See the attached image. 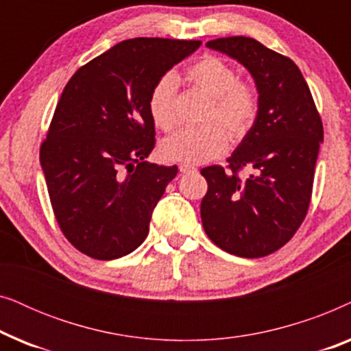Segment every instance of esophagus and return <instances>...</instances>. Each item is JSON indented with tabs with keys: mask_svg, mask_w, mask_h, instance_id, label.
Masks as SVG:
<instances>
[{
	"mask_svg": "<svg viewBox=\"0 0 351 351\" xmlns=\"http://www.w3.org/2000/svg\"><path fill=\"white\" fill-rule=\"evenodd\" d=\"M179 171L182 172V174H190V172H195L196 167L191 166V165H180L179 166Z\"/></svg>",
	"mask_w": 351,
	"mask_h": 351,
	"instance_id": "1",
	"label": "esophagus"
}]
</instances>
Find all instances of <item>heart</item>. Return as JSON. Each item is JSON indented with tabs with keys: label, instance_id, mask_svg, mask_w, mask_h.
Masks as SVG:
<instances>
[{
	"label": "heart",
	"instance_id": "obj_1",
	"mask_svg": "<svg viewBox=\"0 0 351 351\" xmlns=\"http://www.w3.org/2000/svg\"><path fill=\"white\" fill-rule=\"evenodd\" d=\"M185 78L196 89L210 97L206 113L208 123L201 128L180 129L161 145L167 161L201 165L227 150L228 137L243 141L258 114V94L251 83L238 80L234 69L215 56H204L185 70ZM177 81L165 75L156 81L148 95V112L156 128L171 131L176 126Z\"/></svg>",
	"mask_w": 351,
	"mask_h": 351
}]
</instances>
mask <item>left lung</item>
Returning a JSON list of instances; mask_svg holds the SVG:
<instances>
[{"label":"left lung","instance_id":"left-lung-1","mask_svg":"<svg viewBox=\"0 0 351 351\" xmlns=\"http://www.w3.org/2000/svg\"><path fill=\"white\" fill-rule=\"evenodd\" d=\"M256 81L258 114L228 167L201 169L208 193L201 220L210 241L238 257H265L294 237L310 206L323 123L299 66L254 38L208 41ZM254 169L241 181L237 172Z\"/></svg>","mask_w":351,"mask_h":351}]
</instances>
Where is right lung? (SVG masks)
Wrapping results in <instances>:
<instances>
[{"instance_id": "add662e5", "label": "right lung", "mask_w": 351, "mask_h": 351, "mask_svg": "<svg viewBox=\"0 0 351 351\" xmlns=\"http://www.w3.org/2000/svg\"><path fill=\"white\" fill-rule=\"evenodd\" d=\"M201 41L134 38L81 66L57 104L40 161L57 223L86 256L112 261L143 243L177 166L155 148L148 95Z\"/></svg>"}]
</instances>
